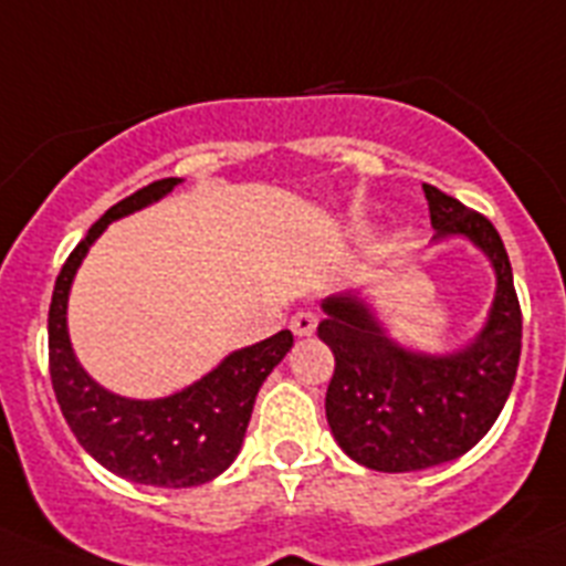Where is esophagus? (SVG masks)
Wrapping results in <instances>:
<instances>
[{
  "label": "esophagus",
  "mask_w": 566,
  "mask_h": 566,
  "mask_svg": "<svg viewBox=\"0 0 566 566\" xmlns=\"http://www.w3.org/2000/svg\"><path fill=\"white\" fill-rule=\"evenodd\" d=\"M316 322L318 318L313 316L311 311H302L290 318V331L296 333V336H313V331H316Z\"/></svg>",
  "instance_id": "obj_1"
}]
</instances>
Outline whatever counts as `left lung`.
Here are the masks:
<instances>
[{"instance_id":"8db88e82","label":"left lung","mask_w":566,"mask_h":566,"mask_svg":"<svg viewBox=\"0 0 566 566\" xmlns=\"http://www.w3.org/2000/svg\"><path fill=\"white\" fill-rule=\"evenodd\" d=\"M432 242L464 235L495 270V298L473 342L432 356L392 342L356 293L324 298L318 338L333 350L327 424L344 453L378 473H412L464 455L488 436L513 390L521 307L499 230L459 199L424 185Z\"/></svg>"}]
</instances>
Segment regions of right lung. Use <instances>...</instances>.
Returning a JSON list of instances; mask_svg holds the SVG:
<instances>
[{
    "mask_svg": "<svg viewBox=\"0 0 566 566\" xmlns=\"http://www.w3.org/2000/svg\"><path fill=\"white\" fill-rule=\"evenodd\" d=\"M181 179H159L113 205L73 248L53 287L48 313V358L59 410L93 459L136 484L196 488L224 473L242 450L259 387L293 347V333L233 350L185 390L165 399H125L96 385L73 356L67 336V293L78 264L105 228L167 196Z\"/></svg>",
    "mask_w": 566,
    "mask_h": 566,
    "instance_id": "1",
    "label": "right lung"
}]
</instances>
